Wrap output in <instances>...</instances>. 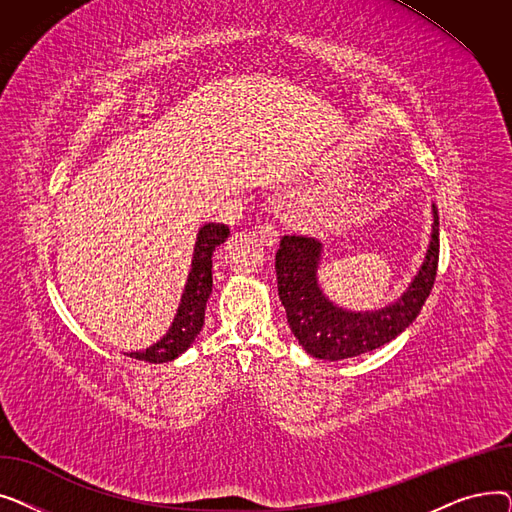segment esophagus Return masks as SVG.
Returning a JSON list of instances; mask_svg holds the SVG:
<instances>
[{"instance_id": "34e87169", "label": "esophagus", "mask_w": 512, "mask_h": 512, "mask_svg": "<svg viewBox=\"0 0 512 512\" xmlns=\"http://www.w3.org/2000/svg\"><path fill=\"white\" fill-rule=\"evenodd\" d=\"M257 236H259V242L263 247L267 249H274L278 245V232L272 224H263L259 230H257Z\"/></svg>"}]
</instances>
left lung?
Masks as SVG:
<instances>
[{
  "instance_id": "left-lung-1",
  "label": "left lung",
  "mask_w": 512,
  "mask_h": 512,
  "mask_svg": "<svg viewBox=\"0 0 512 512\" xmlns=\"http://www.w3.org/2000/svg\"><path fill=\"white\" fill-rule=\"evenodd\" d=\"M434 224L423 263L400 297L373 311H351L330 301L321 290L317 270L324 247L315 238L284 236L276 253L278 294L288 326L315 359L340 361L375 351L405 332L421 313L434 288L440 255V218L432 205Z\"/></svg>"
}]
</instances>
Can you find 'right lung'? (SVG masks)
<instances>
[{"label":"right lung","instance_id":"right-lung-1","mask_svg":"<svg viewBox=\"0 0 512 512\" xmlns=\"http://www.w3.org/2000/svg\"><path fill=\"white\" fill-rule=\"evenodd\" d=\"M230 236V228L226 224H205L197 232V242L191 261V272H188L180 305L176 309L174 321L164 338L151 344L145 351L130 353L128 357L147 361V363H168L180 357L188 346L197 338L205 321V307L211 294V257L215 247Z\"/></svg>","mask_w":512,"mask_h":512}]
</instances>
